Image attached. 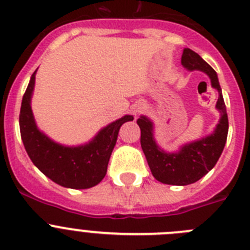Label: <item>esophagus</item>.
<instances>
[{"label":"esophagus","mask_w":250,"mask_h":250,"mask_svg":"<svg viewBox=\"0 0 250 250\" xmlns=\"http://www.w3.org/2000/svg\"><path fill=\"white\" fill-rule=\"evenodd\" d=\"M142 111V108H141V107H139V108H137L136 109V112H137V113H139V112H141Z\"/></svg>","instance_id":"esophagus-1"}]
</instances>
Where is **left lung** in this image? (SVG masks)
<instances>
[{
    "instance_id": "left-lung-1",
    "label": "left lung",
    "mask_w": 250,
    "mask_h": 250,
    "mask_svg": "<svg viewBox=\"0 0 250 250\" xmlns=\"http://www.w3.org/2000/svg\"><path fill=\"white\" fill-rule=\"evenodd\" d=\"M182 64L188 71H202L210 78L212 87L219 94L215 108L219 111L220 120L212 134L183 146L177 153L164 152L157 146L153 137L152 121L146 116H141L137 120L141 128L142 149L153 177L162 183L173 186L194 183L214 167L226 146L229 127L226 103L214 69L189 48L183 49Z\"/></svg>"
}]
</instances>
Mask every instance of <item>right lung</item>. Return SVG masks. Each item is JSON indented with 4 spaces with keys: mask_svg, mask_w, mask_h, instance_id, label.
Segmentation results:
<instances>
[{
    "mask_svg": "<svg viewBox=\"0 0 250 250\" xmlns=\"http://www.w3.org/2000/svg\"><path fill=\"white\" fill-rule=\"evenodd\" d=\"M35 80L36 72L31 76L20 112V130L27 154L38 169L60 186L72 189H87L97 186L107 173L121 125L133 121V116H125L112 122L84 146L58 145L36 125L31 109Z\"/></svg>",
    "mask_w": 250,
    "mask_h": 250,
    "instance_id": "right-lung-1",
    "label": "right lung"
}]
</instances>
